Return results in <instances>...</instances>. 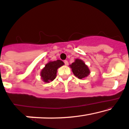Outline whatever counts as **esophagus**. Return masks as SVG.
<instances>
[{
	"label": "esophagus",
	"instance_id": "esophagus-1",
	"mask_svg": "<svg viewBox=\"0 0 129 129\" xmlns=\"http://www.w3.org/2000/svg\"><path fill=\"white\" fill-rule=\"evenodd\" d=\"M64 63L65 65H68V62L67 60H64Z\"/></svg>",
	"mask_w": 129,
	"mask_h": 129
}]
</instances>
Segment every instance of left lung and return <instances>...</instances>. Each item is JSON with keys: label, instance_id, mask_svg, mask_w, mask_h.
I'll use <instances>...</instances> for the list:
<instances>
[{"label": "left lung", "instance_id": "obj_1", "mask_svg": "<svg viewBox=\"0 0 129 129\" xmlns=\"http://www.w3.org/2000/svg\"><path fill=\"white\" fill-rule=\"evenodd\" d=\"M69 66L72 69L74 76L79 79H85L90 73L87 65L80 59H76L75 61L69 65Z\"/></svg>", "mask_w": 129, "mask_h": 129}]
</instances>
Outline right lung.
<instances>
[{
	"instance_id": "1",
	"label": "right lung",
	"mask_w": 129,
	"mask_h": 129,
	"mask_svg": "<svg viewBox=\"0 0 129 129\" xmlns=\"http://www.w3.org/2000/svg\"><path fill=\"white\" fill-rule=\"evenodd\" d=\"M63 65H64V63L60 60L49 61L45 65V67L41 71L42 80L46 83H49L53 81L57 76L58 68Z\"/></svg>"
}]
</instances>
